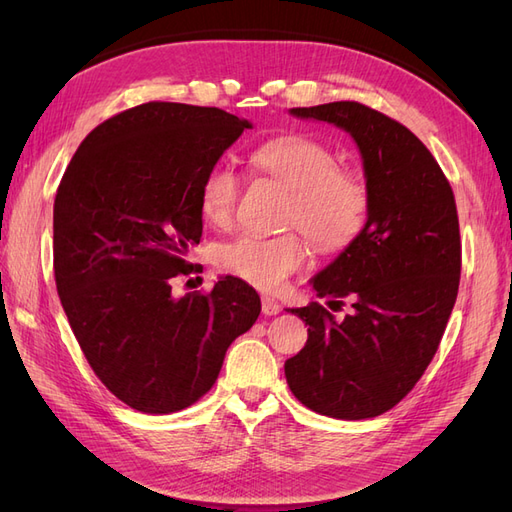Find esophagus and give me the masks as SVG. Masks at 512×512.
I'll use <instances>...</instances> for the list:
<instances>
[{"label": "esophagus", "instance_id": "obj_1", "mask_svg": "<svg viewBox=\"0 0 512 512\" xmlns=\"http://www.w3.org/2000/svg\"><path fill=\"white\" fill-rule=\"evenodd\" d=\"M280 312H282V305L280 303H277L271 297H262V314H265V316H275V314H280Z\"/></svg>", "mask_w": 512, "mask_h": 512}]
</instances>
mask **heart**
I'll use <instances>...</instances> for the list:
<instances>
[{"instance_id":"b5f03b06","label":"heart","mask_w":512,"mask_h":512,"mask_svg":"<svg viewBox=\"0 0 512 512\" xmlns=\"http://www.w3.org/2000/svg\"><path fill=\"white\" fill-rule=\"evenodd\" d=\"M252 166L292 194L288 222L297 224L322 250H342L361 235L367 222L369 194L352 170L337 168L335 153L314 138L282 136L252 151ZM239 196V175L230 164L211 166L200 183L203 218L226 226ZM307 256L299 235H241L215 252L218 267L260 290H277Z\"/></svg>"}]
</instances>
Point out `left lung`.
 Instances as JSON below:
<instances>
[{"instance_id": "1", "label": "left lung", "mask_w": 512, "mask_h": 512, "mask_svg": "<svg viewBox=\"0 0 512 512\" xmlns=\"http://www.w3.org/2000/svg\"><path fill=\"white\" fill-rule=\"evenodd\" d=\"M352 136L369 194L361 235L309 284L322 305L292 307L307 324L305 348L286 361L290 391L324 416L361 421L404 399L436 354L461 275L451 185L429 149L395 119L359 102L290 108Z\"/></svg>"}]
</instances>
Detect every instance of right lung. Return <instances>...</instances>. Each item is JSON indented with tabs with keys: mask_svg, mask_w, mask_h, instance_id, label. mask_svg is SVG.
Returning <instances> with one entry per match:
<instances>
[{
	"mask_svg": "<svg viewBox=\"0 0 512 512\" xmlns=\"http://www.w3.org/2000/svg\"><path fill=\"white\" fill-rule=\"evenodd\" d=\"M247 119L222 108L147 102L87 134L53 207L61 305L85 359L123 404L170 414L203 397L260 297L224 275L209 294L173 297L200 243L203 177Z\"/></svg>",
	"mask_w": 512,
	"mask_h": 512,
	"instance_id": "obj_1",
	"label": "right lung"
}]
</instances>
